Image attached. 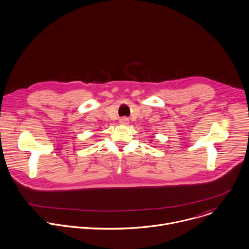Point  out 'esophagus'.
<instances>
[{
  "label": "esophagus",
  "mask_w": 249,
  "mask_h": 249,
  "mask_svg": "<svg viewBox=\"0 0 249 249\" xmlns=\"http://www.w3.org/2000/svg\"><path fill=\"white\" fill-rule=\"evenodd\" d=\"M120 123H121L122 124H128V119H127V118H122V119L120 120Z\"/></svg>",
  "instance_id": "1"
}]
</instances>
